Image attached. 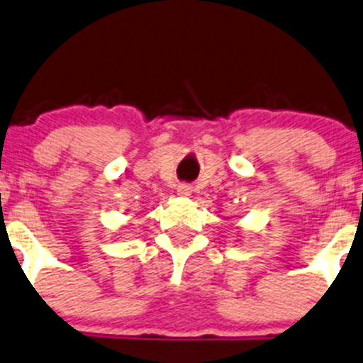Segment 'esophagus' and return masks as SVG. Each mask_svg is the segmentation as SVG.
<instances>
[{"label":"esophagus","instance_id":"esophagus-1","mask_svg":"<svg viewBox=\"0 0 363 363\" xmlns=\"http://www.w3.org/2000/svg\"><path fill=\"white\" fill-rule=\"evenodd\" d=\"M177 192L178 196H190V192H192V186L189 185V183H180V185L177 186Z\"/></svg>","mask_w":363,"mask_h":363}]
</instances>
